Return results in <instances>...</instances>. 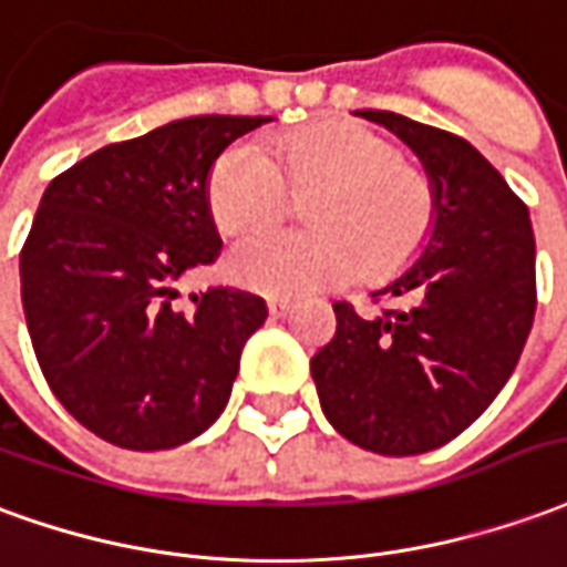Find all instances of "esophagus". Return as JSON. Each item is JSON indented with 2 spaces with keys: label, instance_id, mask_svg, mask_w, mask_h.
Returning <instances> with one entry per match:
<instances>
[{
  "label": "esophagus",
  "instance_id": "esophagus-1",
  "mask_svg": "<svg viewBox=\"0 0 567 567\" xmlns=\"http://www.w3.org/2000/svg\"><path fill=\"white\" fill-rule=\"evenodd\" d=\"M292 311L290 299H284V296H271L268 299V315L271 317H287Z\"/></svg>",
  "mask_w": 567,
  "mask_h": 567
}]
</instances>
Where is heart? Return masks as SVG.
<instances>
[{
    "instance_id": "b5f03b06",
    "label": "heart",
    "mask_w": 567,
    "mask_h": 567,
    "mask_svg": "<svg viewBox=\"0 0 567 567\" xmlns=\"http://www.w3.org/2000/svg\"><path fill=\"white\" fill-rule=\"evenodd\" d=\"M290 192L305 195L311 228L262 231L228 252L240 287L277 296L341 287L367 265L388 275L412 262L436 219L431 179L400 148L357 122H320L277 136L265 152L238 140L207 174V210L223 235L277 223Z\"/></svg>"
}]
</instances>
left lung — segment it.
<instances>
[{"label":"left lung","mask_w":567,"mask_h":567,"mask_svg":"<svg viewBox=\"0 0 567 567\" xmlns=\"http://www.w3.org/2000/svg\"><path fill=\"white\" fill-rule=\"evenodd\" d=\"M427 171V247L384 290L403 308L360 317L336 302V336L311 357L329 424L375 455H421L467 431L519 363L537 308L528 207L467 140L360 110Z\"/></svg>","instance_id":"8db88e82"}]
</instances>
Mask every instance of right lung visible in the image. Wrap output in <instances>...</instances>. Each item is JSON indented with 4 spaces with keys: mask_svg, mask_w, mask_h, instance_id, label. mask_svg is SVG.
<instances>
[{
    "mask_svg": "<svg viewBox=\"0 0 567 567\" xmlns=\"http://www.w3.org/2000/svg\"><path fill=\"white\" fill-rule=\"evenodd\" d=\"M265 115H195L97 148L51 179L20 250V299L48 388L100 440L174 449L223 415L259 296L179 277L223 250L207 210L219 152Z\"/></svg>",
    "mask_w": 567,
    "mask_h": 567,
    "instance_id": "add662e5",
    "label": "right lung"
}]
</instances>
